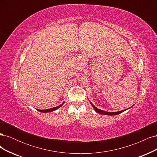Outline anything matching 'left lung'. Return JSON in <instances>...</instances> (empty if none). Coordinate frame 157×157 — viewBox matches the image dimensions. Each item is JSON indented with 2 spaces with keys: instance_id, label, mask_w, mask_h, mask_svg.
Masks as SVG:
<instances>
[{
  "instance_id": "left-lung-1",
  "label": "left lung",
  "mask_w": 157,
  "mask_h": 157,
  "mask_svg": "<svg viewBox=\"0 0 157 157\" xmlns=\"http://www.w3.org/2000/svg\"><path fill=\"white\" fill-rule=\"evenodd\" d=\"M90 103H91L92 106L93 107V108H94V109L95 110V111H96V113H99V114H101V115H118V114H120V113H122V112H124V111H126V110H127V109H129V108H128V109H125V110H122V111H117V112H107V111H103V110H101V109H98L97 107H95L91 102H90Z\"/></svg>"
}]
</instances>
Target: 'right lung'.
Returning a JSON list of instances; mask_svg holds the SVG:
<instances>
[{"instance_id": "add662e5", "label": "right lung", "mask_w": 157, "mask_h": 157, "mask_svg": "<svg viewBox=\"0 0 157 157\" xmlns=\"http://www.w3.org/2000/svg\"><path fill=\"white\" fill-rule=\"evenodd\" d=\"M63 103H64V102H63L62 104H61V105H58V106L55 107H53V108H51V109H44V110H40V109H36V110H37V111H40V112H42V113H48V112H52V111H56V109H59L60 107L62 106V105H63Z\"/></svg>"}]
</instances>
